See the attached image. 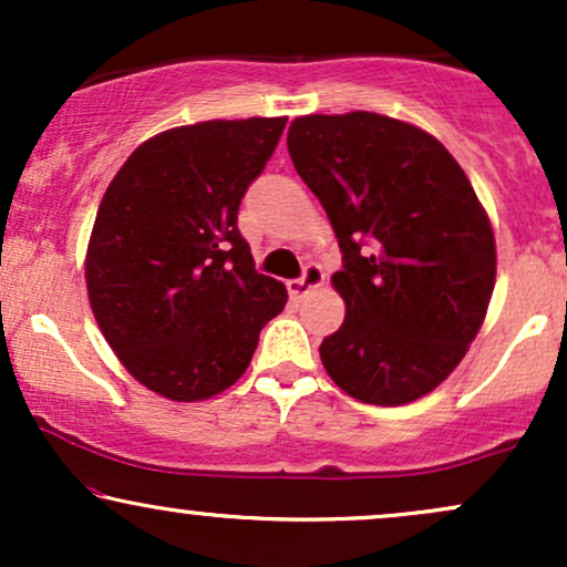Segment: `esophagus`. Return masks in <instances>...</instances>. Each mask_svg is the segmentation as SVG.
Listing matches in <instances>:
<instances>
[{
  "instance_id": "esophagus-1",
  "label": "esophagus",
  "mask_w": 567,
  "mask_h": 567,
  "mask_svg": "<svg viewBox=\"0 0 567 567\" xmlns=\"http://www.w3.org/2000/svg\"><path fill=\"white\" fill-rule=\"evenodd\" d=\"M322 282H324V271L320 269V266L306 264L303 275L298 279H290L288 282V292H290V298H303V296H309L315 288H320Z\"/></svg>"
}]
</instances>
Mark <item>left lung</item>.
Segmentation results:
<instances>
[{
    "label": "left lung",
    "instance_id": "8db88e82",
    "mask_svg": "<svg viewBox=\"0 0 567 567\" xmlns=\"http://www.w3.org/2000/svg\"><path fill=\"white\" fill-rule=\"evenodd\" d=\"M288 152L343 256L347 317L322 341L324 370L368 405L419 400L464 360L496 282L470 178L434 135L373 112L298 116Z\"/></svg>",
    "mask_w": 567,
    "mask_h": 567
}]
</instances>
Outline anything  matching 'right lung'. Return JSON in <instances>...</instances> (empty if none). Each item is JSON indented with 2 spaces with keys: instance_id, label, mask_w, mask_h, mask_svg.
<instances>
[{
  "instance_id": "1",
  "label": "right lung",
  "mask_w": 567,
  "mask_h": 567,
  "mask_svg": "<svg viewBox=\"0 0 567 567\" xmlns=\"http://www.w3.org/2000/svg\"><path fill=\"white\" fill-rule=\"evenodd\" d=\"M285 122L165 130L130 154L103 194L84 258L90 306L127 373L167 400L229 389L288 303L237 229L239 202Z\"/></svg>"
}]
</instances>
